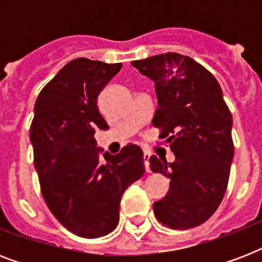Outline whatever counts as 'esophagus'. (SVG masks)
<instances>
[{
    "mask_svg": "<svg viewBox=\"0 0 262 262\" xmlns=\"http://www.w3.org/2000/svg\"><path fill=\"white\" fill-rule=\"evenodd\" d=\"M143 158H144V164H145V170L149 171V158H151V154H149L148 151H144Z\"/></svg>",
    "mask_w": 262,
    "mask_h": 262,
    "instance_id": "34e87169",
    "label": "esophagus"
}]
</instances>
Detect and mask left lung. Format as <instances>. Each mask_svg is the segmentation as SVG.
<instances>
[{
    "label": "left lung",
    "mask_w": 262,
    "mask_h": 262,
    "mask_svg": "<svg viewBox=\"0 0 262 262\" xmlns=\"http://www.w3.org/2000/svg\"><path fill=\"white\" fill-rule=\"evenodd\" d=\"M132 65L155 81L152 123L175 155L172 163L149 158L152 171L171 179L164 199L154 203L156 219L174 230L200 226L222 203L234 158L232 117L222 88L203 65L178 53Z\"/></svg>",
    "instance_id": "8db88e82"
}]
</instances>
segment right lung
Wrapping results in <instances>:
<instances>
[{
    "instance_id": "1",
    "label": "right lung",
    "mask_w": 262,
    "mask_h": 262,
    "mask_svg": "<svg viewBox=\"0 0 262 262\" xmlns=\"http://www.w3.org/2000/svg\"><path fill=\"white\" fill-rule=\"evenodd\" d=\"M122 63L76 58L45 85L30 129L40 190L55 219L76 235L99 238L117 227L123 191L143 177V151L127 144L99 159L95 132L108 125L98 95Z\"/></svg>"
}]
</instances>
